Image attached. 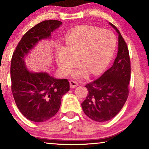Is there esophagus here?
<instances>
[{"label": "esophagus", "mask_w": 149, "mask_h": 149, "mask_svg": "<svg viewBox=\"0 0 149 149\" xmlns=\"http://www.w3.org/2000/svg\"><path fill=\"white\" fill-rule=\"evenodd\" d=\"M78 85H79V83L77 81H74V80L70 81V86L71 88H74V87H77Z\"/></svg>", "instance_id": "1"}]
</instances>
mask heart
Masks as SVG:
<instances>
[{
    "instance_id": "1",
    "label": "heart",
    "mask_w": 149,
    "mask_h": 149,
    "mask_svg": "<svg viewBox=\"0 0 149 149\" xmlns=\"http://www.w3.org/2000/svg\"><path fill=\"white\" fill-rule=\"evenodd\" d=\"M66 47H57L56 56L62 74H69L79 62L83 64L73 72L76 78L101 73L109 65L117 47V38L113 32L93 26H82L67 34Z\"/></svg>"
}]
</instances>
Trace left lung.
<instances>
[{"label":"left lung","instance_id":"1","mask_svg":"<svg viewBox=\"0 0 149 149\" xmlns=\"http://www.w3.org/2000/svg\"><path fill=\"white\" fill-rule=\"evenodd\" d=\"M119 34L117 58L113 66L96 80L85 85L88 90L86 99L81 104L89 118L104 122L115 117L125 104L129 95L131 63L125 40L116 26L110 23Z\"/></svg>","mask_w":149,"mask_h":149}]
</instances>
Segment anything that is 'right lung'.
<instances>
[{"mask_svg": "<svg viewBox=\"0 0 149 149\" xmlns=\"http://www.w3.org/2000/svg\"><path fill=\"white\" fill-rule=\"evenodd\" d=\"M61 24L62 22L56 19L36 24L22 36L12 56L11 91L18 109L30 121L43 122L55 116L62 96L70 90L67 79H56L45 72H30L24 61L38 41L50 37Z\"/></svg>", "mask_w": 149, "mask_h": 149, "instance_id": "obj_1", "label": "right lung"}]
</instances>
